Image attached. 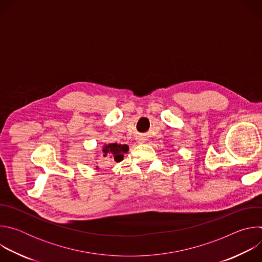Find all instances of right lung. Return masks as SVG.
Here are the masks:
<instances>
[{
  "label": "right lung",
  "instance_id": "obj_1",
  "mask_svg": "<svg viewBox=\"0 0 262 262\" xmlns=\"http://www.w3.org/2000/svg\"><path fill=\"white\" fill-rule=\"evenodd\" d=\"M128 146L127 145H121L117 143H112L104 145L102 147V154L103 157L106 159H112L115 162H121L123 160V155L127 152Z\"/></svg>",
  "mask_w": 262,
  "mask_h": 262
}]
</instances>
